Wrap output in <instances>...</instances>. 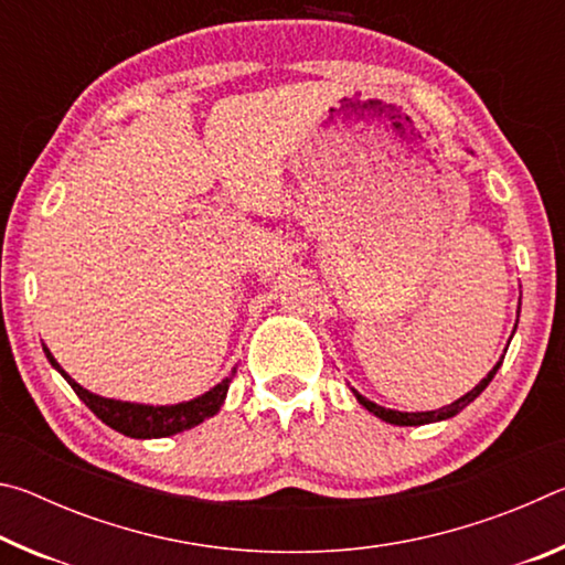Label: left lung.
Instances as JSON below:
<instances>
[{
  "instance_id": "8db88e82",
  "label": "left lung",
  "mask_w": 565,
  "mask_h": 565,
  "mask_svg": "<svg viewBox=\"0 0 565 565\" xmlns=\"http://www.w3.org/2000/svg\"><path fill=\"white\" fill-rule=\"evenodd\" d=\"M519 323V321H515ZM501 363H503V359L495 363V366L489 371V374H486V379L481 381V384L478 386H473L471 391H468L466 396H461L458 401H454V404H448V406H444V408H438V411H394V408H384V406H379V404H374V401H369L366 396H361L356 388H351L353 391V396H356V401L359 404L369 411V414H374V416H379L381 420H386V424H394V426H424V424H436V420H446V418H451V416H456V414H461V411L471 404V401H476L478 396L483 394V388L491 384L493 381V376H495V371L501 369Z\"/></svg>"
}]
</instances>
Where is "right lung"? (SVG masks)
Instances as JSON below:
<instances>
[{
    "label": "right lung",
    "instance_id": "right-lung-1",
    "mask_svg": "<svg viewBox=\"0 0 565 565\" xmlns=\"http://www.w3.org/2000/svg\"><path fill=\"white\" fill-rule=\"evenodd\" d=\"M42 349L50 359L52 366L60 371V374L66 379V384L74 388V394L79 396L84 404H87L97 418H102L104 424L114 431H119L129 438H164V436H174L181 431H189L202 424V420L212 418L218 414V408L224 406L226 401V391L232 379L236 374V366L232 369V374L226 379L218 381L214 388H209L206 394L191 398V401H181V404H167V406H151V404H131V401H119V398H104L99 394H92L89 388H84L76 384V381L66 374V371L56 363L52 356V351L44 347Z\"/></svg>",
    "mask_w": 565,
    "mask_h": 565
}]
</instances>
